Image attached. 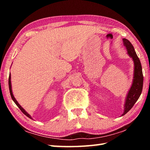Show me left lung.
<instances>
[{
  "instance_id": "8db88e82",
  "label": "left lung",
  "mask_w": 150,
  "mask_h": 150,
  "mask_svg": "<svg viewBox=\"0 0 150 150\" xmlns=\"http://www.w3.org/2000/svg\"><path fill=\"white\" fill-rule=\"evenodd\" d=\"M123 43L124 46H126V50L128 51V54L132 58L134 63V79L130 91L127 95L125 105H124V110L122 116L126 115L130 109L133 107L134 104L140 96L142 88H143V73H142V68L140 61L137 55L134 50L133 45L129 40L127 39H123Z\"/></svg>"
}]
</instances>
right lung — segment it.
Segmentation results:
<instances>
[{
	"mask_svg": "<svg viewBox=\"0 0 150 150\" xmlns=\"http://www.w3.org/2000/svg\"><path fill=\"white\" fill-rule=\"evenodd\" d=\"M11 74L9 75V78H8V86H9V90H10V93H11V97H12V99L13 100V101L15 103V104H16V105L18 106V107L20 109V110H21L22 112H23L25 115H26V116H28V118H31L32 119V117L31 116H30V115H29L28 113H27L26 111H25V110L21 106H20L19 104H18V103L16 101V98H14V95H13V94H12V87H11Z\"/></svg>",
	"mask_w": 150,
	"mask_h": 150,
	"instance_id": "obj_1",
	"label": "right lung"
}]
</instances>
